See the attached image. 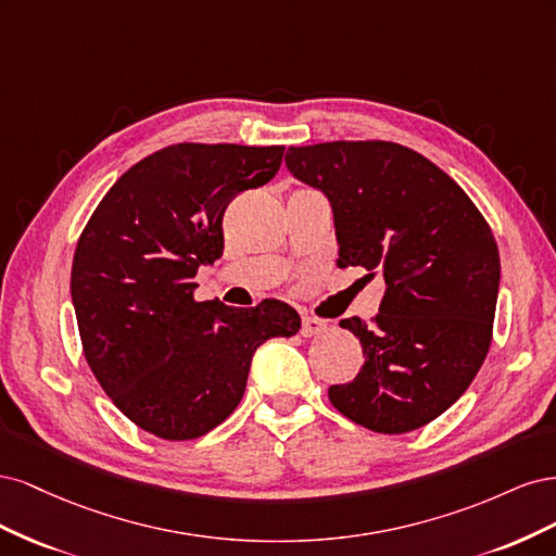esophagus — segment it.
I'll use <instances>...</instances> for the list:
<instances>
[{"label":"esophagus","mask_w":556,"mask_h":556,"mask_svg":"<svg viewBox=\"0 0 556 556\" xmlns=\"http://www.w3.org/2000/svg\"><path fill=\"white\" fill-rule=\"evenodd\" d=\"M323 331H327V323L325 319H319V317H313V315H304L301 317V336H315V333H323Z\"/></svg>","instance_id":"1"}]
</instances>
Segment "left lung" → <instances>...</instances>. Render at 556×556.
Masks as SVG:
<instances>
[{
  "instance_id": "left-lung-1",
  "label": "left lung",
  "mask_w": 556,
  "mask_h": 556,
  "mask_svg": "<svg viewBox=\"0 0 556 556\" xmlns=\"http://www.w3.org/2000/svg\"><path fill=\"white\" fill-rule=\"evenodd\" d=\"M288 169L331 201L341 268L384 278L371 325L341 319L364 366L329 401L378 433L429 425L457 401L490 352L501 260L468 194L425 155L392 141L290 148Z\"/></svg>"
}]
</instances>
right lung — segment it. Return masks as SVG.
<instances>
[{"mask_svg": "<svg viewBox=\"0 0 556 556\" xmlns=\"http://www.w3.org/2000/svg\"><path fill=\"white\" fill-rule=\"evenodd\" d=\"M282 146L174 143L115 180L83 229L72 301L83 355L117 410L164 441H192L233 413L255 350L294 336L299 313L197 301L194 276L225 250L231 199L257 190Z\"/></svg>", "mask_w": 556, "mask_h": 556, "instance_id": "obj_1", "label": "right lung"}]
</instances>
